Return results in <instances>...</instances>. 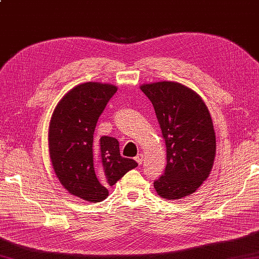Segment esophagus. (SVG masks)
<instances>
[{
	"mask_svg": "<svg viewBox=\"0 0 259 259\" xmlns=\"http://www.w3.org/2000/svg\"><path fill=\"white\" fill-rule=\"evenodd\" d=\"M135 159H136L137 163H138L139 165H141V164H143V160H144V155L143 154H138V155L136 156Z\"/></svg>",
	"mask_w": 259,
	"mask_h": 259,
	"instance_id": "obj_1",
	"label": "esophagus"
}]
</instances>
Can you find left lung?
<instances>
[{
	"label": "left lung",
	"mask_w": 259,
	"mask_h": 259,
	"mask_svg": "<svg viewBox=\"0 0 259 259\" xmlns=\"http://www.w3.org/2000/svg\"><path fill=\"white\" fill-rule=\"evenodd\" d=\"M166 145V168L154 182L159 196L179 200L207 179L215 157V134L209 110L194 91L176 82L144 84Z\"/></svg>",
	"instance_id": "left-lung-1"
}]
</instances>
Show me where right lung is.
Returning a JSON list of instances; mask_svg holds the SVG:
<instances>
[{
	"mask_svg": "<svg viewBox=\"0 0 259 259\" xmlns=\"http://www.w3.org/2000/svg\"><path fill=\"white\" fill-rule=\"evenodd\" d=\"M114 85L83 83L75 86L56 106L49 124V154L54 170L70 194L89 202H101L126 171L136 168L134 159L120 155L119 141L94 130Z\"/></svg>",
	"mask_w": 259,
	"mask_h": 259,
	"instance_id": "right-lung-1",
	"label": "right lung"
}]
</instances>
